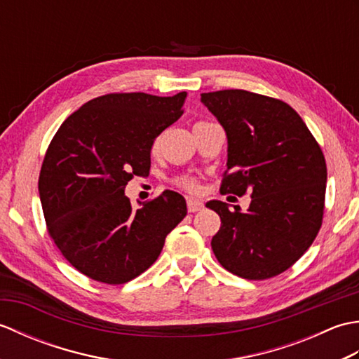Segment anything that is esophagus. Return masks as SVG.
I'll return each instance as SVG.
<instances>
[{"label":"esophagus","mask_w":359,"mask_h":359,"mask_svg":"<svg viewBox=\"0 0 359 359\" xmlns=\"http://www.w3.org/2000/svg\"><path fill=\"white\" fill-rule=\"evenodd\" d=\"M187 207H188L189 212H196V211L203 210V203L199 199H194V197H188Z\"/></svg>","instance_id":"obj_1"}]
</instances>
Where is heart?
Returning a JSON list of instances; mask_svg holds the SVG:
<instances>
[{
	"instance_id": "b5f03b06",
	"label": "heart",
	"mask_w": 359,
	"mask_h": 359,
	"mask_svg": "<svg viewBox=\"0 0 359 359\" xmlns=\"http://www.w3.org/2000/svg\"><path fill=\"white\" fill-rule=\"evenodd\" d=\"M199 123H202V121H199ZM196 125H197V123H196ZM157 144H158V140L154 142V149L157 148ZM175 182H177L179 187L185 188V189H194V188H196V182H194V179H191V177H180V179H177Z\"/></svg>"
}]
</instances>
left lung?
Listing matches in <instances>:
<instances>
[{
    "label": "left lung",
    "mask_w": 359,
    "mask_h": 359,
    "mask_svg": "<svg viewBox=\"0 0 359 359\" xmlns=\"http://www.w3.org/2000/svg\"><path fill=\"white\" fill-rule=\"evenodd\" d=\"M228 140L220 193L251 194L250 208L210 201L220 216L211 248L225 270L262 280L290 269L323 224L327 166L292 106L242 89L201 94Z\"/></svg>",
    "instance_id": "obj_1"
}]
</instances>
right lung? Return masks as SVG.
Masks as SVG:
<instances>
[{
	"label": "right lung",
	"mask_w": 359,
	"mask_h": 359,
	"mask_svg": "<svg viewBox=\"0 0 359 359\" xmlns=\"http://www.w3.org/2000/svg\"><path fill=\"white\" fill-rule=\"evenodd\" d=\"M187 93L97 97L67 117L46 152L38 191L50 238L88 278L125 284L156 262L165 238L187 216L179 193L134 210L125 196L148 175L156 137L180 118Z\"/></svg>",
	"instance_id": "right-lung-1"
}]
</instances>
